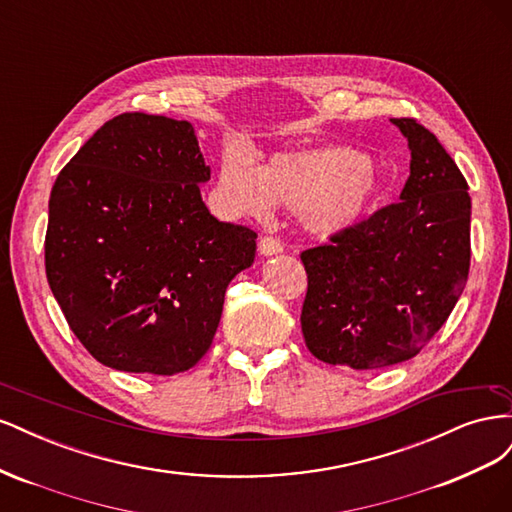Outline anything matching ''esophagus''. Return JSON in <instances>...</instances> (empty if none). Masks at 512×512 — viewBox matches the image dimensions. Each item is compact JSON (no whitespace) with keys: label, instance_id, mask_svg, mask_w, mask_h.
I'll return each mask as SVG.
<instances>
[{"label":"esophagus","instance_id":"1","mask_svg":"<svg viewBox=\"0 0 512 512\" xmlns=\"http://www.w3.org/2000/svg\"><path fill=\"white\" fill-rule=\"evenodd\" d=\"M258 252L262 256H275V254H282L284 252V245H282V241H277L273 237H262L258 241Z\"/></svg>","mask_w":512,"mask_h":512}]
</instances>
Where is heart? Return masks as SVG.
I'll return each instance as SVG.
<instances>
[{"label": "heart", "mask_w": 512, "mask_h": 512, "mask_svg": "<svg viewBox=\"0 0 512 512\" xmlns=\"http://www.w3.org/2000/svg\"><path fill=\"white\" fill-rule=\"evenodd\" d=\"M220 192L237 213L267 218L273 205H282L299 213L309 235L335 237L376 209L382 181L365 153L318 147L277 153L262 168L228 156L220 166Z\"/></svg>", "instance_id": "heart-1"}]
</instances>
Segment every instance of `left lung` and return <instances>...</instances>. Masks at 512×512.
Instances as JSON below:
<instances>
[{
    "mask_svg": "<svg viewBox=\"0 0 512 512\" xmlns=\"http://www.w3.org/2000/svg\"><path fill=\"white\" fill-rule=\"evenodd\" d=\"M399 203L301 254L305 344L316 359L380 369L412 359L451 316L470 271L472 200L461 170L416 119Z\"/></svg>",
    "mask_w": 512,
    "mask_h": 512,
    "instance_id": "left-lung-1",
    "label": "left lung"
}]
</instances>
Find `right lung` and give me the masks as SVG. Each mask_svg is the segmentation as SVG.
<instances>
[{
	"label": "right lung",
	"instance_id": "1",
	"mask_svg": "<svg viewBox=\"0 0 512 512\" xmlns=\"http://www.w3.org/2000/svg\"><path fill=\"white\" fill-rule=\"evenodd\" d=\"M211 170L192 123L123 113L64 166L49 200L46 280L106 367L173 376L207 354L256 232L200 196Z\"/></svg>",
	"mask_w": 512,
	"mask_h": 512
}]
</instances>
